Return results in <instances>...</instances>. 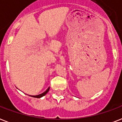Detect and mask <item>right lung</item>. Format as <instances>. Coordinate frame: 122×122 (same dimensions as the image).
I'll list each match as a JSON object with an SVG mask.
<instances>
[{
  "mask_svg": "<svg viewBox=\"0 0 122 122\" xmlns=\"http://www.w3.org/2000/svg\"><path fill=\"white\" fill-rule=\"evenodd\" d=\"M49 89H50V87H49L47 90H46L44 92L42 93V94H39V95H37V96H30L31 97H37V98H41V97H42L44 96L45 95L47 94V93L49 92Z\"/></svg>",
  "mask_w": 122,
  "mask_h": 122,
  "instance_id": "add662e5",
  "label": "right lung"
}]
</instances>
